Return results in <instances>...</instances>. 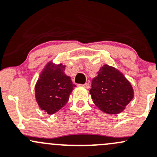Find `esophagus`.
I'll list each match as a JSON object with an SVG mask.
<instances>
[{
	"mask_svg": "<svg viewBox=\"0 0 157 157\" xmlns=\"http://www.w3.org/2000/svg\"><path fill=\"white\" fill-rule=\"evenodd\" d=\"M80 86H83V87L86 88V89H88V88L90 87V84H89V83H84V84H83V85H80Z\"/></svg>",
	"mask_w": 157,
	"mask_h": 157,
	"instance_id": "34e87169",
	"label": "esophagus"
}]
</instances>
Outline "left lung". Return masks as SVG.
<instances>
[{
  "label": "left lung",
  "mask_w": 157,
  "mask_h": 157,
  "mask_svg": "<svg viewBox=\"0 0 157 157\" xmlns=\"http://www.w3.org/2000/svg\"><path fill=\"white\" fill-rule=\"evenodd\" d=\"M97 74L90 90L93 101L106 113H120L133 100L131 84L119 71L106 64Z\"/></svg>",
  "instance_id": "left-lung-1"
}]
</instances>
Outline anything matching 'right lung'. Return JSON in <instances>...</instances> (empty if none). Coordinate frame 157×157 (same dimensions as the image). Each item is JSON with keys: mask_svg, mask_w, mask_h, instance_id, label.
<instances>
[{"mask_svg": "<svg viewBox=\"0 0 157 157\" xmlns=\"http://www.w3.org/2000/svg\"><path fill=\"white\" fill-rule=\"evenodd\" d=\"M64 71L63 65L49 63L36 82V100L40 109L48 114L60 110L67 103L69 95L76 86Z\"/></svg>", "mask_w": 157, "mask_h": 157, "instance_id": "1", "label": "right lung"}]
</instances>
